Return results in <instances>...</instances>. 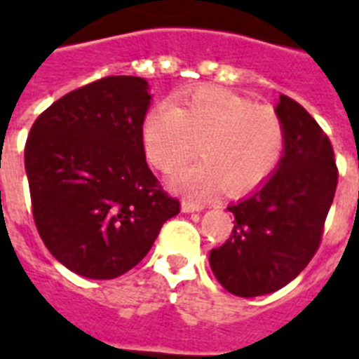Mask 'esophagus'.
I'll return each mask as SVG.
<instances>
[{"label": "esophagus", "mask_w": 359, "mask_h": 359, "mask_svg": "<svg viewBox=\"0 0 359 359\" xmlns=\"http://www.w3.org/2000/svg\"><path fill=\"white\" fill-rule=\"evenodd\" d=\"M203 208H205L203 203H194V201H188V199L182 201V212H199V210H203Z\"/></svg>", "instance_id": "34e87169"}]
</instances>
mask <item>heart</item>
<instances>
[{
	"instance_id": "obj_1",
	"label": "heart",
	"mask_w": 359,
	"mask_h": 359,
	"mask_svg": "<svg viewBox=\"0 0 359 359\" xmlns=\"http://www.w3.org/2000/svg\"><path fill=\"white\" fill-rule=\"evenodd\" d=\"M147 158L163 173L179 169L196 151L203 160L173 177V186L203 197L224 184L231 194L253 190L278 168L285 128L268 106H255L222 87H199L149 109L141 123Z\"/></svg>"
}]
</instances>
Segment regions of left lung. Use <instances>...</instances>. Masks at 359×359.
I'll return each mask as SVG.
<instances>
[{
    "label": "left lung",
    "mask_w": 359,
    "mask_h": 359,
    "mask_svg": "<svg viewBox=\"0 0 359 359\" xmlns=\"http://www.w3.org/2000/svg\"><path fill=\"white\" fill-rule=\"evenodd\" d=\"M276 114L285 128L283 156L264 184L227 207L236 224L210 251L216 279L242 298L276 292L309 264L339 177L328 135L300 104L281 95Z\"/></svg>",
    "instance_id": "8db88e82"
}]
</instances>
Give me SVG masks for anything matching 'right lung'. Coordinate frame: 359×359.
I'll list each match as a JSON object with an SVG mask.
<instances>
[{"mask_svg":"<svg viewBox=\"0 0 359 359\" xmlns=\"http://www.w3.org/2000/svg\"><path fill=\"white\" fill-rule=\"evenodd\" d=\"M149 83L108 76L42 111L25 141L33 219L61 264L89 279L134 268L180 203L147 165Z\"/></svg>","mask_w":359,"mask_h":359,"instance_id":"right-lung-1","label":"right lung"}]
</instances>
